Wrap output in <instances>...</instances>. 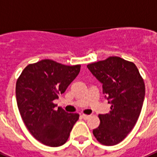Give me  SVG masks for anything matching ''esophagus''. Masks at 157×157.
<instances>
[{"label":"esophagus","mask_w":157,"mask_h":157,"mask_svg":"<svg viewBox=\"0 0 157 157\" xmlns=\"http://www.w3.org/2000/svg\"><path fill=\"white\" fill-rule=\"evenodd\" d=\"M80 117L82 118V120H87L89 118V115H81Z\"/></svg>","instance_id":"obj_1"}]
</instances>
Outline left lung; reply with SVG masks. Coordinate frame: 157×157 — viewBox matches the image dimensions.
I'll return each mask as SVG.
<instances>
[{
    "label": "left lung",
    "mask_w": 157,
    "mask_h": 157,
    "mask_svg": "<svg viewBox=\"0 0 157 157\" xmlns=\"http://www.w3.org/2000/svg\"><path fill=\"white\" fill-rule=\"evenodd\" d=\"M102 83V92L111 105L108 114L99 115L100 125L92 133L105 146L120 143L130 133L140 115L145 98V84L133 62L117 56L87 65Z\"/></svg>",
    "instance_id": "left-lung-1"
}]
</instances>
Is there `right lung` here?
<instances>
[{
	"instance_id": "obj_1",
	"label": "right lung",
	"mask_w": 157,
	"mask_h": 157,
	"mask_svg": "<svg viewBox=\"0 0 157 157\" xmlns=\"http://www.w3.org/2000/svg\"><path fill=\"white\" fill-rule=\"evenodd\" d=\"M81 65L42 59L25 67L16 82V101L24 124L37 140L49 147L66 143L79 115L56 109L58 99L79 74Z\"/></svg>"
}]
</instances>
